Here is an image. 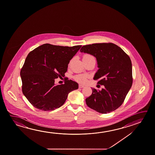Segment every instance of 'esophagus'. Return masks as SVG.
Returning a JSON list of instances; mask_svg holds the SVG:
<instances>
[{
    "label": "esophagus",
    "instance_id": "esophagus-1",
    "mask_svg": "<svg viewBox=\"0 0 155 155\" xmlns=\"http://www.w3.org/2000/svg\"><path fill=\"white\" fill-rule=\"evenodd\" d=\"M79 88H83V87H84V86L83 85H81V84H79Z\"/></svg>",
    "mask_w": 155,
    "mask_h": 155
}]
</instances>
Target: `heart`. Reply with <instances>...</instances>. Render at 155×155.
<instances>
[{
  "label": "heart",
  "mask_w": 155,
  "mask_h": 155,
  "mask_svg": "<svg viewBox=\"0 0 155 155\" xmlns=\"http://www.w3.org/2000/svg\"><path fill=\"white\" fill-rule=\"evenodd\" d=\"M94 58V57L91 55H90V54H85L83 57V58ZM89 77V76L88 74H79L75 76L74 79L79 83L84 84L85 83H86Z\"/></svg>",
  "instance_id": "b5f03b06"
}]
</instances>
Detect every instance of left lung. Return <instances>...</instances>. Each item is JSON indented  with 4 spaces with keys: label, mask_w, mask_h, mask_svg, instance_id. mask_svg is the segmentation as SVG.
Segmentation results:
<instances>
[{
    "label": "left lung",
    "mask_w": 155,
    "mask_h": 155,
    "mask_svg": "<svg viewBox=\"0 0 155 155\" xmlns=\"http://www.w3.org/2000/svg\"><path fill=\"white\" fill-rule=\"evenodd\" d=\"M81 52L96 57L99 69L94 79L104 85L102 90L91 88L92 93L85 99L87 105L101 114L119 107L132 84V63L129 56L113 43H96L82 46Z\"/></svg>",
    "instance_id": "left-lung-1"
}]
</instances>
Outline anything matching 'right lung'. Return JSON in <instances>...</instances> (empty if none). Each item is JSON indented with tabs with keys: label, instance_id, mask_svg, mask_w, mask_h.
Here are the masks:
<instances>
[{
	"label": "right lung",
	"instance_id": "add662e5",
	"mask_svg": "<svg viewBox=\"0 0 155 155\" xmlns=\"http://www.w3.org/2000/svg\"><path fill=\"white\" fill-rule=\"evenodd\" d=\"M81 46L44 44L28 53L20 74L23 94L33 107L52 111L64 104L70 92L78 89L76 81L66 80L55 85L54 79L65 76L70 61Z\"/></svg>",
	"mask_w": 155,
	"mask_h": 155
}]
</instances>
